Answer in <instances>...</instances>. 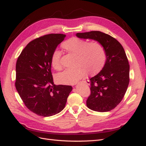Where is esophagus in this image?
<instances>
[{
  "label": "esophagus",
  "instance_id": "1",
  "mask_svg": "<svg viewBox=\"0 0 146 146\" xmlns=\"http://www.w3.org/2000/svg\"><path fill=\"white\" fill-rule=\"evenodd\" d=\"M81 83H83L85 84H87V85H90V81H89L84 80V81H83Z\"/></svg>",
  "mask_w": 146,
  "mask_h": 146
}]
</instances>
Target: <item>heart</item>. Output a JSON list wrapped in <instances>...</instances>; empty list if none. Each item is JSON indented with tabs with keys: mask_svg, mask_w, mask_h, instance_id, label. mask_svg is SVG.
I'll use <instances>...</instances> for the list:
<instances>
[{
	"mask_svg": "<svg viewBox=\"0 0 146 146\" xmlns=\"http://www.w3.org/2000/svg\"><path fill=\"white\" fill-rule=\"evenodd\" d=\"M62 47L71 53L76 55L75 69H66L57 74L56 80L61 84H73L85 76L88 71L96 73L103 67L106 61V52L102 44L97 41L87 42L86 40L72 37L62 44ZM62 53L55 50L51 56V64L54 69L62 68L60 58Z\"/></svg>",
	"mask_w": 146,
	"mask_h": 146,
	"instance_id": "heart-1",
	"label": "heart"
}]
</instances>
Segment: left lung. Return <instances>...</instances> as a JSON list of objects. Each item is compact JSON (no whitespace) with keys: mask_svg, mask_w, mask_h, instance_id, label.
<instances>
[{"mask_svg":"<svg viewBox=\"0 0 146 146\" xmlns=\"http://www.w3.org/2000/svg\"><path fill=\"white\" fill-rule=\"evenodd\" d=\"M76 35L100 42L106 52L103 69L90 78L87 107L98 112L113 110L123 100L129 83V65L123 46L113 36L100 31L77 33Z\"/></svg>","mask_w":146,"mask_h":146,"instance_id":"left-lung-1","label":"left lung"}]
</instances>
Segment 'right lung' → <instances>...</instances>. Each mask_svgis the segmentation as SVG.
Returning a JSON list of instances; mask_svg holds the SVG:
<instances>
[{"mask_svg":"<svg viewBox=\"0 0 146 146\" xmlns=\"http://www.w3.org/2000/svg\"><path fill=\"white\" fill-rule=\"evenodd\" d=\"M66 35L51 33L29 42L16 63L15 88L26 107L40 116L62 111L72 91L68 85H55L51 72V56Z\"/></svg>","mask_w":146,"mask_h":146,"instance_id":"1","label":"right lung"}]
</instances>
